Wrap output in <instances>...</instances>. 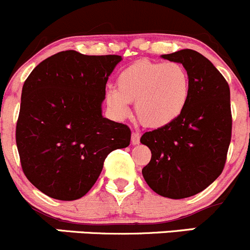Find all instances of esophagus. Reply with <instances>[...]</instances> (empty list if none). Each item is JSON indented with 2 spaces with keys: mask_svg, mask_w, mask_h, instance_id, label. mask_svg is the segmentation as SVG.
Masks as SVG:
<instances>
[{
  "mask_svg": "<svg viewBox=\"0 0 250 250\" xmlns=\"http://www.w3.org/2000/svg\"><path fill=\"white\" fill-rule=\"evenodd\" d=\"M140 143V134L138 132L132 133V144L133 145H138Z\"/></svg>",
  "mask_w": 250,
  "mask_h": 250,
  "instance_id": "esophagus-1",
  "label": "esophagus"
}]
</instances>
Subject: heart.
I'll list each match as a JSON object with an SVG mask.
<instances>
[{
    "label": "heart",
    "instance_id": "heart-1",
    "mask_svg": "<svg viewBox=\"0 0 250 250\" xmlns=\"http://www.w3.org/2000/svg\"><path fill=\"white\" fill-rule=\"evenodd\" d=\"M190 97V76L179 62L139 60L121 71L117 89L106 90V102L120 117L129 115V103L144 125L162 128L179 118Z\"/></svg>",
    "mask_w": 250,
    "mask_h": 250
}]
</instances>
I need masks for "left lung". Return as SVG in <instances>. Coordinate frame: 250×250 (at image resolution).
Returning <instances> with one entry per match:
<instances>
[{
  "label": "left lung",
  "instance_id": "8db88e82",
  "mask_svg": "<svg viewBox=\"0 0 250 250\" xmlns=\"http://www.w3.org/2000/svg\"><path fill=\"white\" fill-rule=\"evenodd\" d=\"M161 57L183 64L190 76V97L178 120L141 137L151 150L143 176L156 193L180 200L208 188L225 167L232 132L230 87L196 50Z\"/></svg>",
  "mask_w": 250,
  "mask_h": 250
}]
</instances>
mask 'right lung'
<instances>
[{
  "label": "right lung",
  "instance_id": "right-lung-1",
  "mask_svg": "<svg viewBox=\"0 0 250 250\" xmlns=\"http://www.w3.org/2000/svg\"><path fill=\"white\" fill-rule=\"evenodd\" d=\"M121 60L65 50L40 62L24 82L17 147L25 176L44 195L83 197L111 151L129 145V127L102 113L106 82Z\"/></svg>",
  "mask_w": 250,
  "mask_h": 250
}]
</instances>
